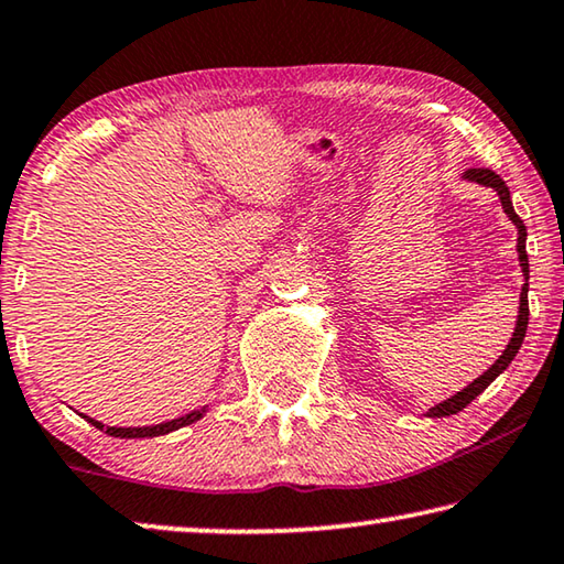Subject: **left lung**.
Returning a JSON list of instances; mask_svg holds the SVG:
<instances>
[{
    "instance_id": "obj_1",
    "label": "left lung",
    "mask_w": 564,
    "mask_h": 564,
    "mask_svg": "<svg viewBox=\"0 0 564 564\" xmlns=\"http://www.w3.org/2000/svg\"><path fill=\"white\" fill-rule=\"evenodd\" d=\"M462 177H464V181H469V183H477V185H485V187H491V191H497L499 200H502V208L507 213V218L512 220L514 228H517V256H520L522 275H524V281H527V279H530V258H527V248H524L527 246V228H524L522 218L514 213L512 198H509V187L505 185L502 177H499L497 173H491V170H487V167H469ZM527 291H530V283H524L522 291H520V316H517L514 334H512V338H509V344H507V348L502 351V356H499V359L491 364L489 369L481 373V377H477L475 381L467 383V387H464L462 391H457V394H454V397L440 401V404H434L432 409L426 411L424 416L442 419V416L459 414L464 406L471 404V401H475L481 394V391H485L489 383L495 381L499 373L507 369L509 364H512V359L517 356V351H520V346L524 341L527 321H530V303H527Z\"/></svg>"
}]
</instances>
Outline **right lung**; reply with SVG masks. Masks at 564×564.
I'll use <instances>...</instances> for the list:
<instances>
[{
    "mask_svg": "<svg viewBox=\"0 0 564 564\" xmlns=\"http://www.w3.org/2000/svg\"><path fill=\"white\" fill-rule=\"evenodd\" d=\"M205 411H208V406H200V409L191 411V414L170 419V422L153 424V426H105L102 422H97V419H93V416H85V414H79V416L87 419V422L93 424L95 429H100V432L110 434V436H118V440H153V436H165L170 432H177V429L195 424L198 419L205 416Z\"/></svg>",
    "mask_w": 564,
    "mask_h": 564,
    "instance_id": "right-lung-1",
    "label": "right lung"
}]
</instances>
